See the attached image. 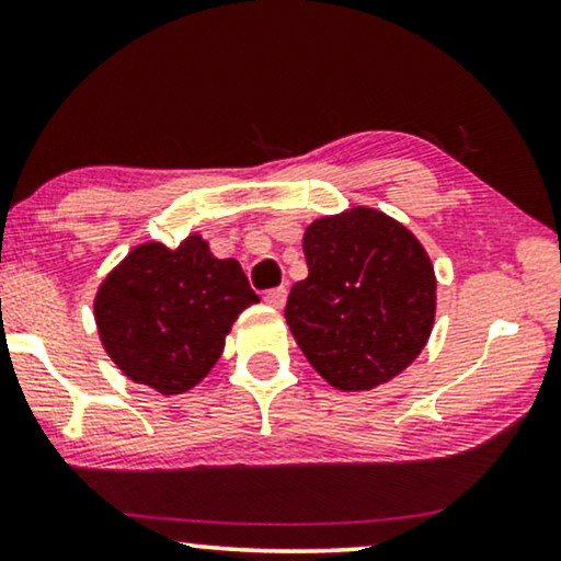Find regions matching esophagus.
<instances>
[{
  "instance_id": "34e87169",
  "label": "esophagus",
  "mask_w": 561,
  "mask_h": 561,
  "mask_svg": "<svg viewBox=\"0 0 561 561\" xmlns=\"http://www.w3.org/2000/svg\"><path fill=\"white\" fill-rule=\"evenodd\" d=\"M286 296H288L286 288H273L265 294V304L273 306V309H283V306H286Z\"/></svg>"
}]
</instances>
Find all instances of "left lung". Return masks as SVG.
Returning a JSON list of instances; mask_svg holds the SVG:
<instances>
[{
  "label": "left lung",
  "mask_w": 561,
  "mask_h": 561,
  "mask_svg": "<svg viewBox=\"0 0 561 561\" xmlns=\"http://www.w3.org/2000/svg\"><path fill=\"white\" fill-rule=\"evenodd\" d=\"M304 252L309 278L290 288L286 321L313 370L344 393L401 375L434 327L424 244L388 214L355 206L311 221Z\"/></svg>",
  "instance_id": "1"
}]
</instances>
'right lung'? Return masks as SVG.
<instances>
[{"label":"right lung","mask_w":561,"mask_h":561,"mask_svg":"<svg viewBox=\"0 0 561 561\" xmlns=\"http://www.w3.org/2000/svg\"><path fill=\"white\" fill-rule=\"evenodd\" d=\"M257 301L237 260L214 257L202 234H188L175 250H129L99 286L94 319L129 380L179 396L209 375L237 317Z\"/></svg>","instance_id":"right-lung-1"}]
</instances>
